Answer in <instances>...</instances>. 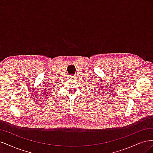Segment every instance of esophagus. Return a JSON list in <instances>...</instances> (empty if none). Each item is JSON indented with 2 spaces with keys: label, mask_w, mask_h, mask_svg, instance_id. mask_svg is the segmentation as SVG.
Masks as SVG:
<instances>
[{
  "label": "esophagus",
  "mask_w": 153,
  "mask_h": 153,
  "mask_svg": "<svg viewBox=\"0 0 153 153\" xmlns=\"http://www.w3.org/2000/svg\"><path fill=\"white\" fill-rule=\"evenodd\" d=\"M69 78H70V79H75V78H76V76L75 75H70L69 76Z\"/></svg>",
  "instance_id": "34e87169"
}]
</instances>
